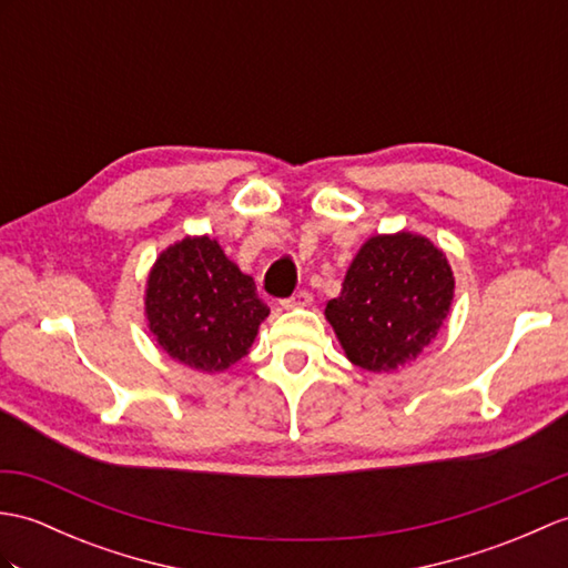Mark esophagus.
<instances>
[{"instance_id": "1", "label": "esophagus", "mask_w": 568, "mask_h": 568, "mask_svg": "<svg viewBox=\"0 0 568 568\" xmlns=\"http://www.w3.org/2000/svg\"><path fill=\"white\" fill-rule=\"evenodd\" d=\"M310 305H312V295L307 290H300V293H295L293 297L283 302L285 310H297V307H310Z\"/></svg>"}]
</instances>
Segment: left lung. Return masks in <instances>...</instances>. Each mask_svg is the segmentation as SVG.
I'll return each instance as SVG.
<instances>
[{
  "mask_svg": "<svg viewBox=\"0 0 568 568\" xmlns=\"http://www.w3.org/2000/svg\"><path fill=\"white\" fill-rule=\"evenodd\" d=\"M453 297L455 275L443 248L402 230L365 240L324 316L353 365L394 373L433 344Z\"/></svg>",
  "mask_w": 568,
  "mask_h": 568,
  "instance_id": "left-lung-1",
  "label": "left lung"
}]
</instances>
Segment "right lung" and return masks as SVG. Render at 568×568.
<instances>
[{
  "instance_id": "1",
  "label": "right lung",
  "mask_w": 568,
  "mask_h": 568,
  "mask_svg": "<svg viewBox=\"0 0 568 568\" xmlns=\"http://www.w3.org/2000/svg\"><path fill=\"white\" fill-rule=\"evenodd\" d=\"M271 314L248 273L207 234L183 236L156 256L144 285V320L171 361L215 375L242 361Z\"/></svg>"
}]
</instances>
